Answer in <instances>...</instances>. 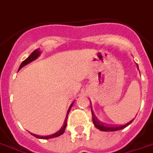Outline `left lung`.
I'll return each instance as SVG.
<instances>
[{
  "instance_id": "obj_1",
  "label": "left lung",
  "mask_w": 153,
  "mask_h": 153,
  "mask_svg": "<svg viewBox=\"0 0 153 153\" xmlns=\"http://www.w3.org/2000/svg\"><path fill=\"white\" fill-rule=\"evenodd\" d=\"M91 111H92V110H91ZM92 120H93V123H94V126L97 129H99V130L104 131H119V130H121V129L126 127V126H127L128 125L131 124V123L132 122V120H131L130 122H128L127 124L124 125V126H108L106 125L103 124L102 122H100L98 119L96 118V116H94V114L93 113V111H92Z\"/></svg>"
}]
</instances>
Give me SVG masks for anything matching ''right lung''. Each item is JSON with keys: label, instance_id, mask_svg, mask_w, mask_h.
Masks as SVG:
<instances>
[{"label": "right lung", "instance_id": "obj_1", "mask_svg": "<svg viewBox=\"0 0 153 153\" xmlns=\"http://www.w3.org/2000/svg\"><path fill=\"white\" fill-rule=\"evenodd\" d=\"M40 54H41V52L39 51V49H36V50H34L31 53V54L29 55L28 58L27 59H26L22 62V63H21V65H20L19 67V69H21V68H22V67H24L25 65H27V64H28L29 63H31V62H33V60H35L36 59H37L39 56H40ZM18 69V70H19ZM73 104L74 103H72L71 105H70V106H69V108H68V111H67V116H66V118H65V120H64V123H63V126L61 127V129L59 130V131H57V132H55L54 134H52V135H49V136H38V135H35V134H33L31 133L33 136H34L35 137L37 138H39V139H50V138H54V137H59V136H60V135H62V134L64 132V131H65V128H66V126H67V119H68V113H69V111H70V109H71V107H72Z\"/></svg>", "mask_w": 153, "mask_h": 153}]
</instances>
